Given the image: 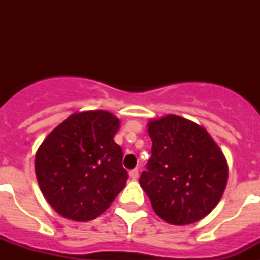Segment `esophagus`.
<instances>
[{
    "instance_id": "esophagus-1",
    "label": "esophagus",
    "mask_w": 260,
    "mask_h": 260,
    "mask_svg": "<svg viewBox=\"0 0 260 260\" xmlns=\"http://www.w3.org/2000/svg\"><path fill=\"white\" fill-rule=\"evenodd\" d=\"M128 176L132 180H137L138 177H139V171L138 169H132V171L128 172Z\"/></svg>"
}]
</instances>
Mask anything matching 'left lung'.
I'll list each match as a JSON object with an SVG mask.
<instances>
[{"mask_svg": "<svg viewBox=\"0 0 260 260\" xmlns=\"http://www.w3.org/2000/svg\"><path fill=\"white\" fill-rule=\"evenodd\" d=\"M152 141L147 171L139 178L153 211L172 225L208 215L228 182V162L203 126L177 114L147 123Z\"/></svg>", "mask_w": 260, "mask_h": 260, "instance_id": "left-lung-1", "label": "left lung"}]
</instances>
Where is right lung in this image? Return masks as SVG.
Wrapping results in <instances>:
<instances>
[{
  "mask_svg": "<svg viewBox=\"0 0 260 260\" xmlns=\"http://www.w3.org/2000/svg\"><path fill=\"white\" fill-rule=\"evenodd\" d=\"M119 119L107 110L70 114L48 134L35 156L39 187L65 219L89 221L110 207L127 181Z\"/></svg>",
  "mask_w": 260,
  "mask_h": 260,
  "instance_id": "1",
  "label": "right lung"
}]
</instances>
